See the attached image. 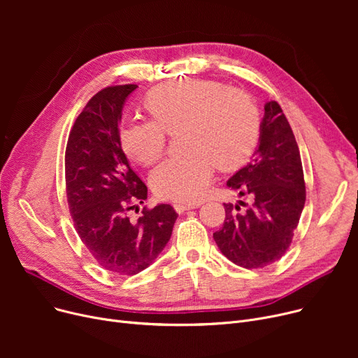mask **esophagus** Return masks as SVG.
<instances>
[{
	"label": "esophagus",
	"instance_id": "esophagus-1",
	"mask_svg": "<svg viewBox=\"0 0 358 358\" xmlns=\"http://www.w3.org/2000/svg\"><path fill=\"white\" fill-rule=\"evenodd\" d=\"M199 203H174V209L177 213H184L185 210L199 208Z\"/></svg>",
	"mask_w": 358,
	"mask_h": 358
}]
</instances>
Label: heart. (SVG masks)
Returning a JSON list of instances; mask_svg holds the SVG:
<instances>
[{"label": "heart", "mask_w": 358, "mask_h": 358, "mask_svg": "<svg viewBox=\"0 0 358 358\" xmlns=\"http://www.w3.org/2000/svg\"><path fill=\"white\" fill-rule=\"evenodd\" d=\"M145 106L154 120H130L120 129V143L129 158L154 164L164 152L166 131L180 134L185 152L168 158L150 174L161 199L196 201L212 181L215 164L232 169L245 161L257 142L258 111L251 99L216 81L181 80L150 91Z\"/></svg>", "instance_id": "1"}]
</instances>
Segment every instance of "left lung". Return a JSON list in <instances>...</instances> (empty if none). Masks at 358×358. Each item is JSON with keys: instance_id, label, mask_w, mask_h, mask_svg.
<instances>
[{"instance_id": "1", "label": "left lung", "mask_w": 358, "mask_h": 358, "mask_svg": "<svg viewBox=\"0 0 358 358\" xmlns=\"http://www.w3.org/2000/svg\"><path fill=\"white\" fill-rule=\"evenodd\" d=\"M227 184L252 201L242 213L235 212L241 210L238 204H223L227 217L213 234L220 252L243 268L273 264L289 250L306 200L299 146L277 101L264 106L251 162Z\"/></svg>"}]
</instances>
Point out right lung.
<instances>
[{
    "instance_id": "right-lung-1",
    "label": "right lung",
    "mask_w": 358,
    "mask_h": 358,
    "mask_svg": "<svg viewBox=\"0 0 358 358\" xmlns=\"http://www.w3.org/2000/svg\"><path fill=\"white\" fill-rule=\"evenodd\" d=\"M136 88L127 84L97 92L75 120L65 152L66 197L75 229L103 268L126 275L152 264L178 217L169 204L143 208L136 222L126 216L148 197L119 134L123 106Z\"/></svg>"
}]
</instances>
